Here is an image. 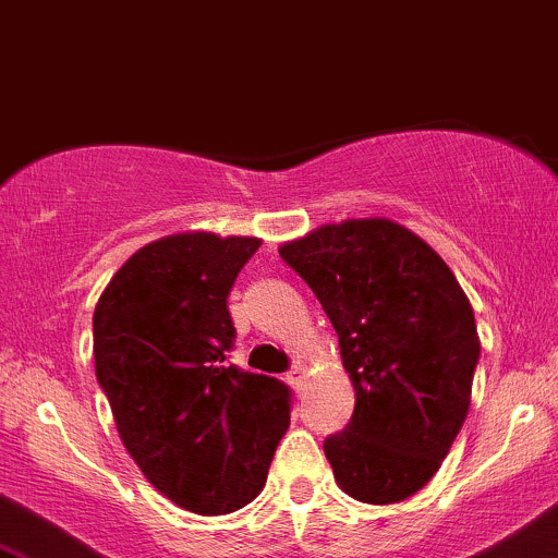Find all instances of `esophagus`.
<instances>
[{"mask_svg":"<svg viewBox=\"0 0 558 558\" xmlns=\"http://www.w3.org/2000/svg\"><path fill=\"white\" fill-rule=\"evenodd\" d=\"M286 380H288V386L299 390L301 386H304V367H301V364H296V367H291V373L286 375Z\"/></svg>","mask_w":558,"mask_h":558,"instance_id":"esophagus-1","label":"esophagus"}]
</instances>
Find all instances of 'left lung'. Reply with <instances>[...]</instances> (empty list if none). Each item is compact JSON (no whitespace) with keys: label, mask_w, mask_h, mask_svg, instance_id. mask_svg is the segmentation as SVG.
I'll return each mask as SVG.
<instances>
[{"label":"left lung","mask_w":558,"mask_h":558,"mask_svg":"<svg viewBox=\"0 0 558 558\" xmlns=\"http://www.w3.org/2000/svg\"><path fill=\"white\" fill-rule=\"evenodd\" d=\"M338 332L356 403L325 438L343 493L399 504L425 488L470 412L475 315L438 254L386 217L323 226L278 248Z\"/></svg>","instance_id":"8db88e82"}]
</instances>
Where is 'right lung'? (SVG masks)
<instances>
[{"mask_svg": "<svg viewBox=\"0 0 558 558\" xmlns=\"http://www.w3.org/2000/svg\"><path fill=\"white\" fill-rule=\"evenodd\" d=\"M259 239L175 233L114 272L94 310L96 380L155 488L194 514L252 504L291 422V390L228 364V293Z\"/></svg>", "mask_w": 558, "mask_h": 558, "instance_id": "1", "label": "right lung"}]
</instances>
